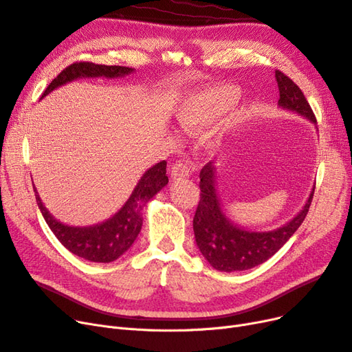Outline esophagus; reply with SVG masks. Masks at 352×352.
I'll return each instance as SVG.
<instances>
[{
  "label": "esophagus",
  "mask_w": 352,
  "mask_h": 352,
  "mask_svg": "<svg viewBox=\"0 0 352 352\" xmlns=\"http://www.w3.org/2000/svg\"><path fill=\"white\" fill-rule=\"evenodd\" d=\"M190 173V168L186 163L184 162H176L175 164H172L170 167V177L172 180H182V179H186L189 177Z\"/></svg>",
  "instance_id": "34e87169"
}]
</instances>
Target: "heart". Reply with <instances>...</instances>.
I'll return each mask as SVG.
<instances>
[{"instance_id": "heart-1", "label": "heart", "mask_w": 352, "mask_h": 352, "mask_svg": "<svg viewBox=\"0 0 352 352\" xmlns=\"http://www.w3.org/2000/svg\"><path fill=\"white\" fill-rule=\"evenodd\" d=\"M240 90L233 84H217L190 93L176 109V119L180 128L197 134L217 122L239 99ZM223 134L212 131L205 137V145L217 150L221 145Z\"/></svg>"}]
</instances>
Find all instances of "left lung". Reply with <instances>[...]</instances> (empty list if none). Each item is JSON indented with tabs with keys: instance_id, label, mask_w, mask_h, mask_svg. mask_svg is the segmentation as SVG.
Masks as SVG:
<instances>
[{
	"instance_id": "left-lung-1",
	"label": "left lung",
	"mask_w": 352,
	"mask_h": 352,
	"mask_svg": "<svg viewBox=\"0 0 352 352\" xmlns=\"http://www.w3.org/2000/svg\"><path fill=\"white\" fill-rule=\"evenodd\" d=\"M275 80L280 90V109L306 118L318 129L316 118L297 84L281 71H275ZM199 177L201 199L193 217V233L202 256L221 272L246 271L268 261L305 221L314 193L313 188L306 204L288 223L270 232H254L236 224L226 214L217 190V168L212 162L204 166Z\"/></svg>"
}]
</instances>
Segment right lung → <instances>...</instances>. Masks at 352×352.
<instances>
[{"mask_svg": "<svg viewBox=\"0 0 352 352\" xmlns=\"http://www.w3.org/2000/svg\"><path fill=\"white\" fill-rule=\"evenodd\" d=\"M134 71V68L129 67L76 63L67 67L56 78L51 81L50 86L43 91L42 99L54 90L80 78H124ZM166 166L167 163L163 160L151 166L148 170H145L120 210H118V212H115L112 217H109L107 220L93 226L80 227L58 221L50 210L45 207L38 189L33 185L36 202H38L45 221L52 230L55 237L71 253L90 262L109 263L122 256L134 245L142 227L144 207L168 184Z\"/></svg>", "mask_w": 352, "mask_h": 352, "instance_id": "obj_1", "label": "right lung"}]
</instances>
